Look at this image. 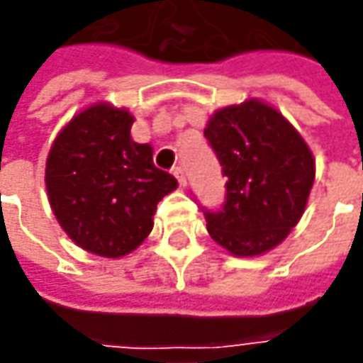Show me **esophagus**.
I'll return each mask as SVG.
<instances>
[{
  "label": "esophagus",
  "mask_w": 363,
  "mask_h": 363,
  "mask_svg": "<svg viewBox=\"0 0 363 363\" xmlns=\"http://www.w3.org/2000/svg\"><path fill=\"white\" fill-rule=\"evenodd\" d=\"M172 174L177 177V181H179L181 186L186 184V174H184V169H182V167H174V169H172Z\"/></svg>",
  "instance_id": "esophagus-1"
}]
</instances>
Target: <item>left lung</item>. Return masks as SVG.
Segmentation results:
<instances>
[{"mask_svg": "<svg viewBox=\"0 0 363 363\" xmlns=\"http://www.w3.org/2000/svg\"><path fill=\"white\" fill-rule=\"evenodd\" d=\"M204 137L226 177L220 208H202L206 228L234 256H258L284 240L304 213L314 157L272 107L246 101L214 113Z\"/></svg>", "mask_w": 363, "mask_h": 363, "instance_id": "8db88e82", "label": "left lung"}]
</instances>
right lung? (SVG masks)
<instances>
[{"label":"right lung","instance_id":"obj_1","mask_svg":"<svg viewBox=\"0 0 363 363\" xmlns=\"http://www.w3.org/2000/svg\"><path fill=\"white\" fill-rule=\"evenodd\" d=\"M129 111L89 107L57 135L45 169L47 194L63 230L89 252L119 258L152 230V216L177 179L130 139Z\"/></svg>","mask_w":363,"mask_h":363}]
</instances>
